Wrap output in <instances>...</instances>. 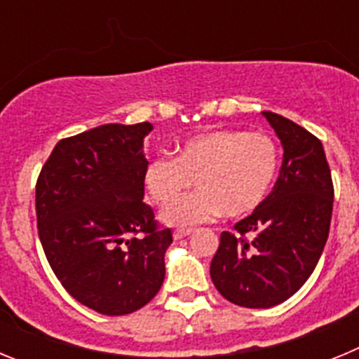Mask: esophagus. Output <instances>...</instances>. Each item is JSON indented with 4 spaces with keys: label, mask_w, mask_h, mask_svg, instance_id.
I'll list each match as a JSON object with an SVG mask.
<instances>
[{
    "label": "esophagus",
    "mask_w": 359,
    "mask_h": 359,
    "mask_svg": "<svg viewBox=\"0 0 359 359\" xmlns=\"http://www.w3.org/2000/svg\"><path fill=\"white\" fill-rule=\"evenodd\" d=\"M190 228H180V230H174V239H183V237H187V236H190Z\"/></svg>",
    "instance_id": "1"
}]
</instances>
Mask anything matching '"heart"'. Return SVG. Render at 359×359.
I'll return each instance as SVG.
<instances>
[{"label": "heart", "mask_w": 359, "mask_h": 359, "mask_svg": "<svg viewBox=\"0 0 359 359\" xmlns=\"http://www.w3.org/2000/svg\"><path fill=\"white\" fill-rule=\"evenodd\" d=\"M280 152L271 136L241 129H214L190 136L176 158H156L144 170V185L158 205H168L191 182L198 192L161 210L169 226H192L224 214H252L271 192Z\"/></svg>", "instance_id": "obj_1"}]
</instances>
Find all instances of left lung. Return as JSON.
Segmentation results:
<instances>
[{
	"mask_svg": "<svg viewBox=\"0 0 359 359\" xmlns=\"http://www.w3.org/2000/svg\"><path fill=\"white\" fill-rule=\"evenodd\" d=\"M262 115L284 147L280 174L236 233H221L210 264L219 293L250 309L277 306L304 286L327 243L334 199L322 142L290 118Z\"/></svg>",
	"mask_w": 359,
	"mask_h": 359,
	"instance_id": "8db88e82",
	"label": "left lung"
}]
</instances>
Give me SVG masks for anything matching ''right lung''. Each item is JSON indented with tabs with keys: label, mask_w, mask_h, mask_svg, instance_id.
<instances>
[{
	"label": "right lung",
	"mask_w": 359,
	"mask_h": 359,
	"mask_svg": "<svg viewBox=\"0 0 359 359\" xmlns=\"http://www.w3.org/2000/svg\"><path fill=\"white\" fill-rule=\"evenodd\" d=\"M149 122L106 123L53 147L36 185L37 230L55 277L100 315L135 313L156 297L172 231L144 203Z\"/></svg>",
	"instance_id": "add662e5"
}]
</instances>
